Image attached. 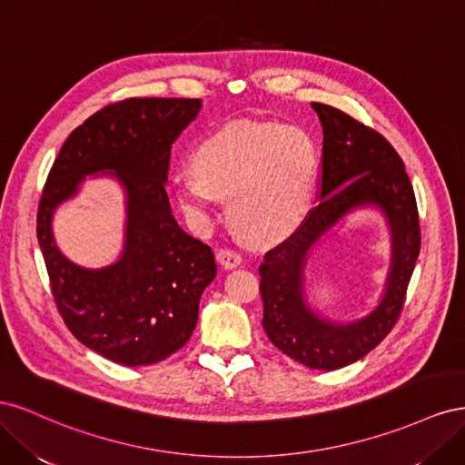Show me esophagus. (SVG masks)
Masks as SVG:
<instances>
[{"label": "esophagus", "instance_id": "1", "mask_svg": "<svg viewBox=\"0 0 465 465\" xmlns=\"http://www.w3.org/2000/svg\"><path fill=\"white\" fill-rule=\"evenodd\" d=\"M217 260L221 262L223 267L231 270V267H236L238 263L242 262V256H241V252H236L234 248H221L217 252Z\"/></svg>", "mask_w": 465, "mask_h": 465}]
</instances>
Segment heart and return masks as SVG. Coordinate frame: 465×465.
<instances>
[{
  "instance_id": "heart-1",
  "label": "heart",
  "mask_w": 465,
  "mask_h": 465,
  "mask_svg": "<svg viewBox=\"0 0 465 465\" xmlns=\"http://www.w3.org/2000/svg\"><path fill=\"white\" fill-rule=\"evenodd\" d=\"M195 173L173 186L182 211L207 223L217 200H229L236 229L270 242L302 221L316 180V149L302 130L272 122H234L209 135L195 153Z\"/></svg>"
}]
</instances>
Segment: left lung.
Returning a JSON list of instances; mask_svg holds the SVG:
<instances>
[{
  "label": "left lung",
  "instance_id": "8db88e82",
  "mask_svg": "<svg viewBox=\"0 0 465 465\" xmlns=\"http://www.w3.org/2000/svg\"><path fill=\"white\" fill-rule=\"evenodd\" d=\"M323 145L318 203L289 238L265 252L260 265L263 330L287 357L316 371H335L362 359L396 326L420 250L415 192L403 161L376 130L328 104L312 103ZM385 211L392 229V267L383 301L367 318L337 327L303 302V263L317 238L357 204Z\"/></svg>",
  "mask_w": 465,
  "mask_h": 465
}]
</instances>
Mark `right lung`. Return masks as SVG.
<instances>
[{"instance_id":"1","label":"right lung","mask_w":465,"mask_h":465,"mask_svg":"<svg viewBox=\"0 0 465 465\" xmlns=\"http://www.w3.org/2000/svg\"><path fill=\"white\" fill-rule=\"evenodd\" d=\"M200 106V98L135 96L94 112L65 139L38 202L55 308L83 345L125 367L159 362L190 340L217 273L213 252L178 227L164 190L171 147ZM101 170H114L129 193L126 246L114 266L83 271L54 248L49 223L82 176Z\"/></svg>"}]
</instances>
